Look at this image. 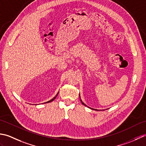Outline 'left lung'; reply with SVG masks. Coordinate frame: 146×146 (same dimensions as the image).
Instances as JSON below:
<instances>
[{"mask_svg": "<svg viewBox=\"0 0 146 146\" xmlns=\"http://www.w3.org/2000/svg\"><path fill=\"white\" fill-rule=\"evenodd\" d=\"M79 98H81V97H80V94H79ZM80 100H81V99H80ZM81 102H82V104H83V105H84V106H86V105H85V104H84V103H83V102H82V100H81ZM89 108H90V107H89ZM91 109H93V110H96V109H93V108H91Z\"/></svg>", "mask_w": 146, "mask_h": 146, "instance_id": "1", "label": "left lung"}]
</instances>
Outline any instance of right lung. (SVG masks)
I'll return each mask as SVG.
<instances>
[{"mask_svg": "<svg viewBox=\"0 0 146 146\" xmlns=\"http://www.w3.org/2000/svg\"><path fill=\"white\" fill-rule=\"evenodd\" d=\"M58 93H57V94H56V96L54 97V98H53V99H52L51 100H50V101H48V102H46V103H50V102H52V101H53V100H54L55 99V98H56V96H57V95H58Z\"/></svg>", "mask_w": 146, "mask_h": 146, "instance_id": "1", "label": "right lung"}]
</instances>
